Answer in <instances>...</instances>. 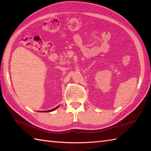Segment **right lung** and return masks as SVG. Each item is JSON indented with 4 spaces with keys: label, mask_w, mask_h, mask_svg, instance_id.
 I'll use <instances>...</instances> for the list:
<instances>
[{
    "label": "right lung",
    "mask_w": 151,
    "mask_h": 151,
    "mask_svg": "<svg viewBox=\"0 0 151 151\" xmlns=\"http://www.w3.org/2000/svg\"><path fill=\"white\" fill-rule=\"evenodd\" d=\"M58 107H59V106H57V107H55V109H52V110H46V111H42V112H50V111H53V110H55V109H57Z\"/></svg>",
    "instance_id": "add662e5"
}]
</instances>
